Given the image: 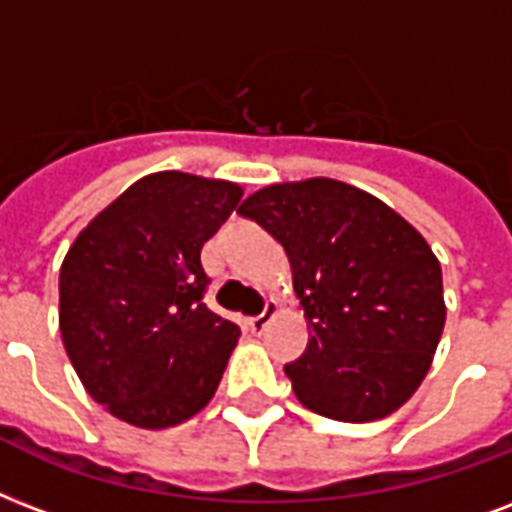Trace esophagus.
<instances>
[{
    "label": "esophagus",
    "mask_w": 512,
    "mask_h": 512,
    "mask_svg": "<svg viewBox=\"0 0 512 512\" xmlns=\"http://www.w3.org/2000/svg\"><path fill=\"white\" fill-rule=\"evenodd\" d=\"M276 311H279V306H276V300H265L263 311H260L257 317H252V319H249V322H247L249 330H252V333H263L265 325L271 322V317H273V314H276Z\"/></svg>",
    "instance_id": "34e87169"
}]
</instances>
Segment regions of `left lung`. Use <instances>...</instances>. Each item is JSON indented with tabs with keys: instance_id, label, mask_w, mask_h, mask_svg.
<instances>
[{
	"instance_id": "obj_1",
	"label": "left lung",
	"mask_w": 512,
	"mask_h": 512,
	"mask_svg": "<svg viewBox=\"0 0 512 512\" xmlns=\"http://www.w3.org/2000/svg\"><path fill=\"white\" fill-rule=\"evenodd\" d=\"M239 214L290 257L308 319L306 351L284 365L295 397L351 424L397 411L446 325L443 273L424 236L384 201L325 177L263 187Z\"/></svg>"
}]
</instances>
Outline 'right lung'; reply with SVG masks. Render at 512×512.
Returning a JSON list of instances; mask_svg holds the SVG:
<instances>
[{"mask_svg":"<svg viewBox=\"0 0 512 512\" xmlns=\"http://www.w3.org/2000/svg\"><path fill=\"white\" fill-rule=\"evenodd\" d=\"M241 195L222 179L150 174L66 252L58 276L64 349L88 395L117 419L174 427L217 392L241 330L206 308L201 249Z\"/></svg>","mask_w":512,"mask_h":512,"instance_id":"right-lung-1","label":"right lung"}]
</instances>
